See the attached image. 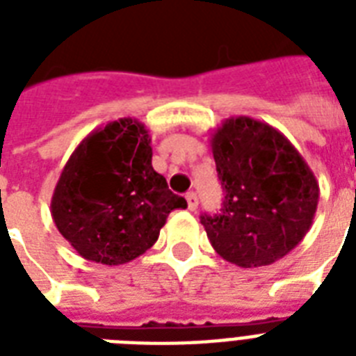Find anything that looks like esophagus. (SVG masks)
Wrapping results in <instances>:
<instances>
[{
	"label": "esophagus",
	"instance_id": "obj_1",
	"mask_svg": "<svg viewBox=\"0 0 356 356\" xmlns=\"http://www.w3.org/2000/svg\"><path fill=\"white\" fill-rule=\"evenodd\" d=\"M186 203H188L190 211H195V209H197V203H200V201H197V195H195L194 192H188V194H186Z\"/></svg>",
	"mask_w": 356,
	"mask_h": 356
}]
</instances>
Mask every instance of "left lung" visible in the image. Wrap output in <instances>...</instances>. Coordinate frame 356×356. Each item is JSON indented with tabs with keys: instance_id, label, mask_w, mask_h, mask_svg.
<instances>
[{
	"instance_id": "8db88e82",
	"label": "left lung",
	"mask_w": 356,
	"mask_h": 356,
	"mask_svg": "<svg viewBox=\"0 0 356 356\" xmlns=\"http://www.w3.org/2000/svg\"><path fill=\"white\" fill-rule=\"evenodd\" d=\"M225 200L201 216L216 253L240 268L270 266L309 233L320 201L316 175L270 123L231 116L211 134Z\"/></svg>"
}]
</instances>
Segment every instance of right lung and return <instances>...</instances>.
I'll list each match as a JSON object with an SVG mask.
<instances>
[{"mask_svg":"<svg viewBox=\"0 0 356 356\" xmlns=\"http://www.w3.org/2000/svg\"><path fill=\"white\" fill-rule=\"evenodd\" d=\"M147 133L136 118L114 120L81 140L64 164L51 216L83 259L127 264L156 242L173 209L186 207L151 166Z\"/></svg>","mask_w":356,"mask_h":356,"instance_id":"right-lung-1","label":"right lung"}]
</instances>
